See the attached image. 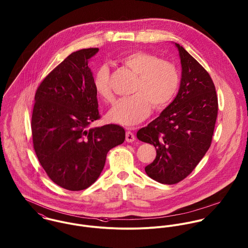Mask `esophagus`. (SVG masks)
I'll return each mask as SVG.
<instances>
[{
  "label": "esophagus",
  "instance_id": "obj_1",
  "mask_svg": "<svg viewBox=\"0 0 248 248\" xmlns=\"http://www.w3.org/2000/svg\"><path fill=\"white\" fill-rule=\"evenodd\" d=\"M125 141L127 143H132L135 141V135L131 131H126L125 134Z\"/></svg>",
  "mask_w": 248,
  "mask_h": 248
}]
</instances>
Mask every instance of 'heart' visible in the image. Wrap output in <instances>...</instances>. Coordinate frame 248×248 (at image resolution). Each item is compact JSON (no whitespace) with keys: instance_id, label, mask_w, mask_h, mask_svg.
<instances>
[{"instance_id":"b5f03b06","label":"heart","mask_w":248,"mask_h":248,"mask_svg":"<svg viewBox=\"0 0 248 248\" xmlns=\"http://www.w3.org/2000/svg\"><path fill=\"white\" fill-rule=\"evenodd\" d=\"M118 61L137 76L134 95L115 102L107 114L110 122L127 126L135 125L149 117L152 105L156 109L163 108L175 97L179 74L172 63L143 50L126 53ZM109 78L110 72L106 65H100L93 76L95 91L105 101L113 99Z\"/></svg>"}]
</instances>
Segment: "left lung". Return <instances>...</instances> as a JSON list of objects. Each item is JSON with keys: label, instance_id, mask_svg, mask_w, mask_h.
I'll return each mask as SVG.
<instances>
[{"label": "left lung", "instance_id": "8db88e82", "mask_svg": "<svg viewBox=\"0 0 248 248\" xmlns=\"http://www.w3.org/2000/svg\"><path fill=\"white\" fill-rule=\"evenodd\" d=\"M178 50L182 73L174 99L137 138L153 145L156 158L145 168L162 184H175L187 177L211 146L217 116V98L207 71L182 46Z\"/></svg>", "mask_w": 248, "mask_h": 248}]
</instances>
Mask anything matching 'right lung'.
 Listing matches in <instances>:
<instances>
[{
    "label": "right lung",
    "instance_id": "obj_1",
    "mask_svg": "<svg viewBox=\"0 0 248 248\" xmlns=\"http://www.w3.org/2000/svg\"><path fill=\"white\" fill-rule=\"evenodd\" d=\"M98 48L71 53L41 82L31 117L33 148L50 179L69 191L91 186L107 152L124 142L118 124L88 129L99 118L93 73L88 61Z\"/></svg>",
    "mask_w": 248,
    "mask_h": 248
}]
</instances>
